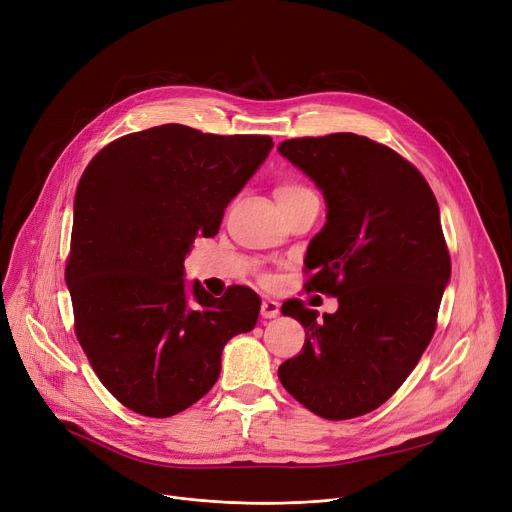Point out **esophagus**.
Listing matches in <instances>:
<instances>
[{
	"instance_id": "34e87169",
	"label": "esophagus",
	"mask_w": 512,
	"mask_h": 512,
	"mask_svg": "<svg viewBox=\"0 0 512 512\" xmlns=\"http://www.w3.org/2000/svg\"><path fill=\"white\" fill-rule=\"evenodd\" d=\"M277 314H280V304H277L271 298H263V302H261V316L263 318H275Z\"/></svg>"
}]
</instances>
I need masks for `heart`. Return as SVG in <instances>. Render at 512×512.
Wrapping results in <instances>:
<instances>
[{
    "label": "heart",
    "mask_w": 512,
    "mask_h": 512,
    "mask_svg": "<svg viewBox=\"0 0 512 512\" xmlns=\"http://www.w3.org/2000/svg\"><path fill=\"white\" fill-rule=\"evenodd\" d=\"M312 192L306 188V185H302L300 181H296V179H286V181H282L280 185H277V190H275V196H277V200H280V206L284 208V206H288V204H292V202H296V200H300V198H306V196H310Z\"/></svg>",
    "instance_id": "obj_1"
}]
</instances>
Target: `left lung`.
Returning <instances> with one entry per match:
<instances>
[{"label": "left lung", "instance_id": "obj_1", "mask_svg": "<svg viewBox=\"0 0 512 512\" xmlns=\"http://www.w3.org/2000/svg\"><path fill=\"white\" fill-rule=\"evenodd\" d=\"M277 151L327 202L304 288L339 300L322 318L300 300L284 302L306 339L277 376L314 414L345 421L382 406L433 339L451 275L439 204L414 165L367 136L292 138Z\"/></svg>", "mask_w": 512, "mask_h": 512}]
</instances>
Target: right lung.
<instances>
[{
	"mask_svg": "<svg viewBox=\"0 0 512 512\" xmlns=\"http://www.w3.org/2000/svg\"><path fill=\"white\" fill-rule=\"evenodd\" d=\"M271 149L269 136L163 124L118 138L83 171L65 280L75 335L126 408L153 418L190 408L216 384L224 345L255 329L253 290L188 292L183 261L198 235H216Z\"/></svg>",
	"mask_w": 512,
	"mask_h": 512,
	"instance_id": "add662e5",
	"label": "right lung"
}]
</instances>
